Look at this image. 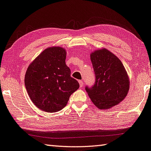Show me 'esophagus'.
I'll return each mask as SVG.
<instances>
[{"mask_svg": "<svg viewBox=\"0 0 151 151\" xmlns=\"http://www.w3.org/2000/svg\"><path fill=\"white\" fill-rule=\"evenodd\" d=\"M78 83H79V84H80V86L81 87H83V81H78Z\"/></svg>", "mask_w": 151, "mask_h": 151, "instance_id": "esophagus-1", "label": "esophagus"}]
</instances>
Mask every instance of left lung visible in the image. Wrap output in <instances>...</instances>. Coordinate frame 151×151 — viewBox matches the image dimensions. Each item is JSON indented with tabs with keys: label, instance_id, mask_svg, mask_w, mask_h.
I'll use <instances>...</instances> for the list:
<instances>
[{
	"label": "left lung",
	"instance_id": "left-lung-1",
	"mask_svg": "<svg viewBox=\"0 0 151 151\" xmlns=\"http://www.w3.org/2000/svg\"><path fill=\"white\" fill-rule=\"evenodd\" d=\"M95 75V83L85 90L94 105L109 109L118 104L127 94L129 88L127 72L122 61L106 49L90 55Z\"/></svg>",
	"mask_w": 151,
	"mask_h": 151
}]
</instances>
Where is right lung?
Instances as JSON below:
<instances>
[{"instance_id":"right-lung-1","label":"right lung","mask_w":151,"mask_h":151,"mask_svg":"<svg viewBox=\"0 0 151 151\" xmlns=\"http://www.w3.org/2000/svg\"><path fill=\"white\" fill-rule=\"evenodd\" d=\"M66 51L60 47L45 49L26 73L24 83L32 102L47 112L61 110L70 96L79 88L65 63Z\"/></svg>"}]
</instances>
